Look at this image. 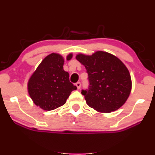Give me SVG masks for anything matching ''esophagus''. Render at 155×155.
Listing matches in <instances>:
<instances>
[{
  "label": "esophagus",
  "instance_id": "esophagus-1",
  "mask_svg": "<svg viewBox=\"0 0 155 155\" xmlns=\"http://www.w3.org/2000/svg\"><path fill=\"white\" fill-rule=\"evenodd\" d=\"M76 87H77L78 90H79V89L81 88V83L80 82L76 83Z\"/></svg>",
  "mask_w": 155,
  "mask_h": 155
}]
</instances>
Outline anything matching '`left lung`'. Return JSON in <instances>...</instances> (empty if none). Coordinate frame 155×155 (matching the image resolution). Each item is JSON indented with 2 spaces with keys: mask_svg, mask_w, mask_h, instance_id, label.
Returning <instances> with one entry per match:
<instances>
[{
  "mask_svg": "<svg viewBox=\"0 0 155 155\" xmlns=\"http://www.w3.org/2000/svg\"><path fill=\"white\" fill-rule=\"evenodd\" d=\"M76 60L88 74V90H82L87 104L96 111L110 113L119 109L132 88L128 69L114 55L97 51L92 55L79 54Z\"/></svg>",
  "mask_w": 155,
  "mask_h": 155,
  "instance_id": "8db88e82",
  "label": "left lung"
}]
</instances>
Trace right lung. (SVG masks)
I'll list each match as a JSON object with an SVG mask.
<instances>
[{"mask_svg":"<svg viewBox=\"0 0 155 155\" xmlns=\"http://www.w3.org/2000/svg\"><path fill=\"white\" fill-rule=\"evenodd\" d=\"M71 53L66 60H70ZM64 59L51 53L42 60L28 83L30 97L33 103L45 111H51L65 104L73 90L77 89L69 81V74L63 70Z\"/></svg>","mask_w":155,"mask_h":155,"instance_id":"1","label":"right lung"}]
</instances>
